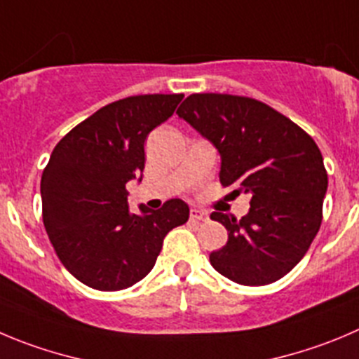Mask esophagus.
<instances>
[{
    "instance_id": "34e87169",
    "label": "esophagus",
    "mask_w": 359,
    "mask_h": 359,
    "mask_svg": "<svg viewBox=\"0 0 359 359\" xmlns=\"http://www.w3.org/2000/svg\"><path fill=\"white\" fill-rule=\"evenodd\" d=\"M189 216H191V219H195V221H207V219H209V214H207L205 210L198 209V207H193V209H191V212H189Z\"/></svg>"
}]
</instances>
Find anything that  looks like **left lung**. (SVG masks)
Listing matches in <instances>:
<instances>
[{
	"label": "left lung",
	"instance_id": "1",
	"mask_svg": "<svg viewBox=\"0 0 359 359\" xmlns=\"http://www.w3.org/2000/svg\"><path fill=\"white\" fill-rule=\"evenodd\" d=\"M177 115L221 156L219 182L250 196L236 219L212 212L229 241L210 253L219 274L241 285H267L304 257L323 221L327 173L316 142L260 100L229 93H193Z\"/></svg>",
	"mask_w": 359,
	"mask_h": 359
}]
</instances>
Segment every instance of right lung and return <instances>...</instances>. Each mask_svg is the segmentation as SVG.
I'll list each match as a JSON object with an SVG mask.
<instances>
[{"label":"right lung","mask_w":359,"mask_h":359,"mask_svg":"<svg viewBox=\"0 0 359 359\" xmlns=\"http://www.w3.org/2000/svg\"><path fill=\"white\" fill-rule=\"evenodd\" d=\"M182 93H152L100 108L60 140L40 180L42 219L65 269L97 290H122L150 273L164 236L189 217L180 198L159 210L127 205L142 180L145 140L173 115Z\"/></svg>","instance_id":"right-lung-1"}]
</instances>
